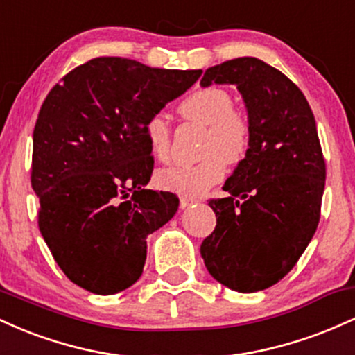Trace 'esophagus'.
Wrapping results in <instances>:
<instances>
[{"label": "esophagus", "mask_w": 355, "mask_h": 355, "mask_svg": "<svg viewBox=\"0 0 355 355\" xmlns=\"http://www.w3.org/2000/svg\"><path fill=\"white\" fill-rule=\"evenodd\" d=\"M197 200H193V198H189V197H180V209H187V207L193 205V203Z\"/></svg>", "instance_id": "1"}]
</instances>
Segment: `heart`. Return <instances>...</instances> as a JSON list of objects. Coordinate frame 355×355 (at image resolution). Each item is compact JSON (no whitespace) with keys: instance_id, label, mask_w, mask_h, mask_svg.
<instances>
[{"instance_id":"obj_1","label":"heart","mask_w":355,"mask_h":355,"mask_svg":"<svg viewBox=\"0 0 355 355\" xmlns=\"http://www.w3.org/2000/svg\"><path fill=\"white\" fill-rule=\"evenodd\" d=\"M185 120L209 126L203 141L202 162L193 165H173L158 170L157 183L164 190L183 197H200L225 177L227 164H240L252 145V126L227 89L205 87L191 92L178 107ZM145 137L150 152L157 160L170 157L172 130L162 113L146 120Z\"/></svg>"}]
</instances>
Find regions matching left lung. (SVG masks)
<instances>
[{
	"mask_svg": "<svg viewBox=\"0 0 355 355\" xmlns=\"http://www.w3.org/2000/svg\"><path fill=\"white\" fill-rule=\"evenodd\" d=\"M237 85L248 110L252 145L211 198L215 230L202 242L207 270L232 291H263L294 268L315 234L325 160L315 118L299 87L252 56L205 71L202 87Z\"/></svg>",
	"mask_w": 355,
	"mask_h": 355,
	"instance_id": "8db88e82",
	"label": "left lung"
}]
</instances>
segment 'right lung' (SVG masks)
<instances>
[{"label":"right lung","mask_w":355,"mask_h":355,"mask_svg":"<svg viewBox=\"0 0 355 355\" xmlns=\"http://www.w3.org/2000/svg\"><path fill=\"white\" fill-rule=\"evenodd\" d=\"M200 75L100 56L44 98L31 158L38 227L63 274L85 291L110 295L135 284L146 235L177 214V195L144 189L153 172L145 123Z\"/></svg>","instance_id":"right-lung-1"}]
</instances>
